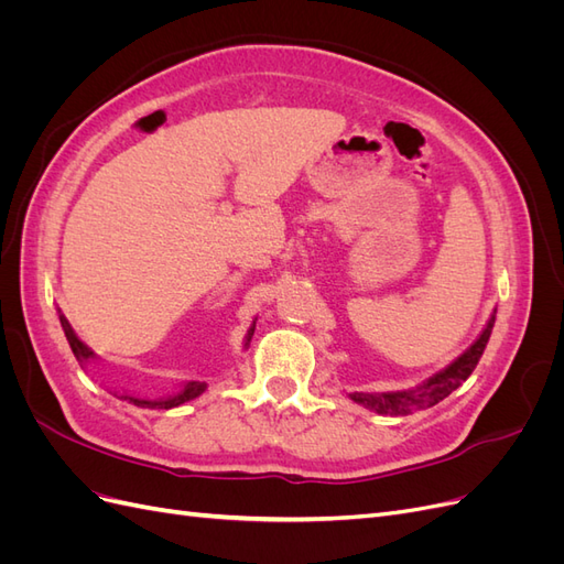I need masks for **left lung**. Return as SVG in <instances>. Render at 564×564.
Returning <instances> with one entry per match:
<instances>
[{
	"instance_id": "1",
	"label": "left lung",
	"mask_w": 564,
	"mask_h": 564,
	"mask_svg": "<svg viewBox=\"0 0 564 564\" xmlns=\"http://www.w3.org/2000/svg\"><path fill=\"white\" fill-rule=\"evenodd\" d=\"M491 327H494V315L487 322V327L480 334V338H477L475 344L458 357V360H454L447 369L435 373V377H431L419 390L350 392V400L371 409V412L388 414V416H404V414H412L414 409H425V406L437 404L440 400H445L449 392H454L460 383L470 377L473 369L477 367V362H480V357L485 352V346L491 336Z\"/></svg>"
}]
</instances>
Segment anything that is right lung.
I'll return each mask as SVG.
<instances>
[{"instance_id":"right-lung-1","label":"right lung","mask_w":564,"mask_h":564,"mask_svg":"<svg viewBox=\"0 0 564 564\" xmlns=\"http://www.w3.org/2000/svg\"><path fill=\"white\" fill-rule=\"evenodd\" d=\"M61 327H63V332H65V338H67V344H70V348H73V352H75V357L79 362H84V360H91L94 357V352L82 344V340L75 336V332H73V327L70 324H67V319L61 315ZM251 334H253V329H251ZM251 338V336H249ZM207 390V383H202V381H191L187 383L181 392H176V395H172V398H164V400H141V398H131V395H122L124 400H129V402H133L135 406H143V409H172V406H178V404H183V402H187V400H195V398H199L202 392Z\"/></svg>"}]
</instances>
